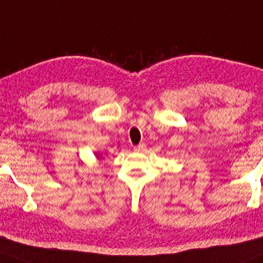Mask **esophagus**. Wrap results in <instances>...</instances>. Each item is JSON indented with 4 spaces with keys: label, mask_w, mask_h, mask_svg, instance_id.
Listing matches in <instances>:
<instances>
[{
    "label": "esophagus",
    "mask_w": 263,
    "mask_h": 263,
    "mask_svg": "<svg viewBox=\"0 0 263 263\" xmlns=\"http://www.w3.org/2000/svg\"><path fill=\"white\" fill-rule=\"evenodd\" d=\"M145 149V144L144 143H141V144H138L137 147H135V152H143Z\"/></svg>",
    "instance_id": "1"
}]
</instances>
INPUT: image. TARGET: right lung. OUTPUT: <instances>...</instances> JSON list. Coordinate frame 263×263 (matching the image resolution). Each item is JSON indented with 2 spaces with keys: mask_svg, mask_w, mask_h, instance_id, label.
<instances>
[{
  "mask_svg": "<svg viewBox=\"0 0 263 263\" xmlns=\"http://www.w3.org/2000/svg\"><path fill=\"white\" fill-rule=\"evenodd\" d=\"M96 156H97V159H101V155H99L98 153H96Z\"/></svg>",
  "mask_w": 263,
  "mask_h": 263,
  "instance_id": "1",
  "label": "right lung"
}]
</instances>
